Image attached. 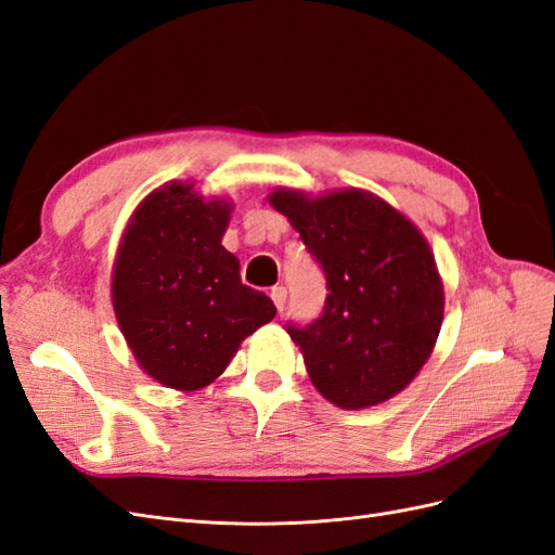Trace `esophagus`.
<instances>
[{
  "instance_id": "esophagus-1",
  "label": "esophagus",
  "mask_w": 555,
  "mask_h": 555,
  "mask_svg": "<svg viewBox=\"0 0 555 555\" xmlns=\"http://www.w3.org/2000/svg\"><path fill=\"white\" fill-rule=\"evenodd\" d=\"M271 298H273L275 308L282 312V310H284V306H287V289H284L282 284H278V287H273V289H271Z\"/></svg>"
}]
</instances>
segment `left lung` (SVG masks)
Instances as JSON below:
<instances>
[{"label":"left lung","mask_w":555,"mask_h":555,"mask_svg":"<svg viewBox=\"0 0 555 555\" xmlns=\"http://www.w3.org/2000/svg\"><path fill=\"white\" fill-rule=\"evenodd\" d=\"M268 204L287 217L326 275L322 317L287 328L314 389L343 410L400 393L430 359L444 319L442 278L424 233L357 188L317 196L278 188Z\"/></svg>","instance_id":"obj_1"}]
</instances>
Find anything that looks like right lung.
I'll return each instance as SVG.
<instances>
[{
    "instance_id": "obj_1",
    "label": "right lung",
    "mask_w": 555,
    "mask_h": 555,
    "mask_svg": "<svg viewBox=\"0 0 555 555\" xmlns=\"http://www.w3.org/2000/svg\"><path fill=\"white\" fill-rule=\"evenodd\" d=\"M231 210V198H204L190 180L166 182L133 210L115 251L117 326L141 371L176 391L212 384L278 312L222 245Z\"/></svg>"
}]
</instances>
